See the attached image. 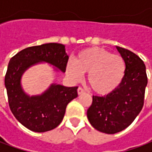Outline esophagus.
Here are the masks:
<instances>
[{
  "label": "esophagus",
  "mask_w": 152,
  "mask_h": 152,
  "mask_svg": "<svg viewBox=\"0 0 152 152\" xmlns=\"http://www.w3.org/2000/svg\"><path fill=\"white\" fill-rule=\"evenodd\" d=\"M84 92H85V90H84L82 87H79V88H78V94H79V95L83 94Z\"/></svg>",
  "instance_id": "obj_1"
}]
</instances>
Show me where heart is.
<instances>
[{
  "mask_svg": "<svg viewBox=\"0 0 152 152\" xmlns=\"http://www.w3.org/2000/svg\"><path fill=\"white\" fill-rule=\"evenodd\" d=\"M124 72L125 63L120 56L99 47L81 50L75 62L67 65V75L74 81L81 79L83 73H88V84L99 95H107L115 91L124 79Z\"/></svg>",
  "mask_w": 152,
  "mask_h": 152,
  "instance_id": "obj_1",
  "label": "heart"
}]
</instances>
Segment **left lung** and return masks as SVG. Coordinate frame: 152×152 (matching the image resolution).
<instances>
[{
    "mask_svg": "<svg viewBox=\"0 0 152 152\" xmlns=\"http://www.w3.org/2000/svg\"><path fill=\"white\" fill-rule=\"evenodd\" d=\"M125 62L124 76L119 86L104 96H93L87 118L98 131L116 134L135 119L144 106L147 75L144 61L130 50L116 46Z\"/></svg>",
    "mask_w": 152,
    "mask_h": 152,
    "instance_id": "left-lung-1",
    "label": "left lung"
}]
</instances>
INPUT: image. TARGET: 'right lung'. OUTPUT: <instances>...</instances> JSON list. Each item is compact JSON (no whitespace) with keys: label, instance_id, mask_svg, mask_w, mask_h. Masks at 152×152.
<instances>
[{"label":"right lung","instance_id":"add662e5","mask_svg":"<svg viewBox=\"0 0 152 152\" xmlns=\"http://www.w3.org/2000/svg\"><path fill=\"white\" fill-rule=\"evenodd\" d=\"M67 61L65 45L58 43L30 46L11 58L5 76L9 107L17 120L29 130L42 133L59 125L67 104L78 96V87L52 84L41 95L29 96L21 85L23 73L28 67L41 61L47 62L64 73Z\"/></svg>","mask_w":152,"mask_h":152}]
</instances>
